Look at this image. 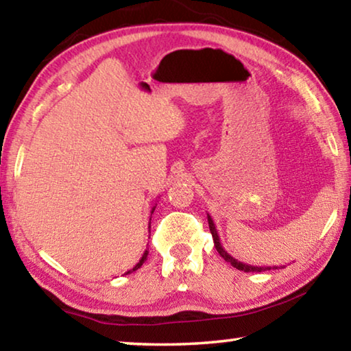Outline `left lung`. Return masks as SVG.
I'll return each instance as SVG.
<instances>
[{"label":"left lung","mask_w":351,"mask_h":351,"mask_svg":"<svg viewBox=\"0 0 351 351\" xmlns=\"http://www.w3.org/2000/svg\"><path fill=\"white\" fill-rule=\"evenodd\" d=\"M207 221H209V228H210V234H212V239H213V243H215V247L218 254L221 255V257L228 261V263H230L234 266V268H237L239 271H245V272H261V271H268L271 269V266H252V265H246V263H241V261H239L237 258H234L232 255H229L228 252L224 251V247L221 246V241H219V237H218V232H217V228L215 224H213V219L212 217L207 213ZM277 269V266H272V269ZM283 268V266H282Z\"/></svg>","instance_id":"8db88e82"}]
</instances>
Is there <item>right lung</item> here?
<instances>
[{"mask_svg": "<svg viewBox=\"0 0 351 351\" xmlns=\"http://www.w3.org/2000/svg\"><path fill=\"white\" fill-rule=\"evenodd\" d=\"M154 209H156V206H153V207H152V213L154 212ZM150 219H152V217H150ZM148 229H150V223H148ZM147 255H148V251H147V249H145V252H144V255H142V257H141V260H139V263H138V265H136L133 269H130V271H127V272H125V274H130V272H133V271H136V269H139V268H141V266H142V265H144V261L147 260Z\"/></svg>", "mask_w": 351, "mask_h": 351, "instance_id": "right-lung-1", "label": "right lung"}]
</instances>
